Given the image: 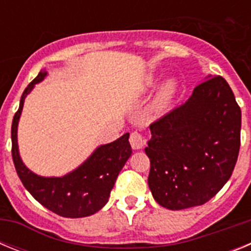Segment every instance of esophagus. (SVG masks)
<instances>
[{"label":"esophagus","mask_w":251,"mask_h":251,"mask_svg":"<svg viewBox=\"0 0 251 251\" xmlns=\"http://www.w3.org/2000/svg\"><path fill=\"white\" fill-rule=\"evenodd\" d=\"M129 142L133 150H142L146 145V139L143 138V136L138 132H133L132 134H130Z\"/></svg>","instance_id":"esophagus-1"}]
</instances>
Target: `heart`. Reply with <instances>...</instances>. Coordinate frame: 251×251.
Listing matches in <instances>:
<instances>
[{"instance_id": "obj_1", "label": "heart", "mask_w": 251, "mask_h": 251, "mask_svg": "<svg viewBox=\"0 0 251 251\" xmlns=\"http://www.w3.org/2000/svg\"><path fill=\"white\" fill-rule=\"evenodd\" d=\"M156 84H157L156 77L150 76L146 79L145 85L143 86H145L146 89H152V88H154V86H156ZM171 94H172V84L168 83V84H166L163 88H162L161 93H159V95H158V98H157V104H158V105H165V104L170 100Z\"/></svg>"}]
</instances>
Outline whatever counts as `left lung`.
Instances as JSON below:
<instances>
[{"mask_svg": "<svg viewBox=\"0 0 251 251\" xmlns=\"http://www.w3.org/2000/svg\"><path fill=\"white\" fill-rule=\"evenodd\" d=\"M150 129L148 186L161 206L203 205L229 181L240 148L241 110L223 76L207 75Z\"/></svg>", "mask_w": 251, "mask_h": 251, "instance_id": "8db88e82", "label": "left lung"}]
</instances>
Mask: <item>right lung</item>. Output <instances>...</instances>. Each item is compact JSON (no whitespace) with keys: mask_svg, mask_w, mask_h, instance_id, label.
<instances>
[{"mask_svg":"<svg viewBox=\"0 0 251 251\" xmlns=\"http://www.w3.org/2000/svg\"><path fill=\"white\" fill-rule=\"evenodd\" d=\"M46 76L48 72L41 70L28 84L20 99L19 110L13 117L11 139L15 168L22 185L44 207L70 219L90 216L108 202L115 179L132 154L129 133L114 142L98 146L80 166L64 176L46 177L32 172L20 156L17 128L26 97Z\"/></svg>","mask_w":251,"mask_h":251,"instance_id":"right-lung-1","label":"right lung"}]
</instances>
